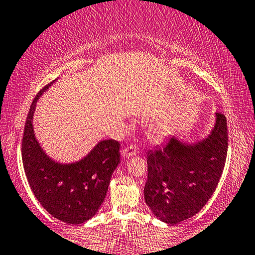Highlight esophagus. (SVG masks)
<instances>
[{
  "label": "esophagus",
  "mask_w": 255,
  "mask_h": 255,
  "mask_svg": "<svg viewBox=\"0 0 255 255\" xmlns=\"http://www.w3.org/2000/svg\"><path fill=\"white\" fill-rule=\"evenodd\" d=\"M137 152H138L137 146H136L135 144H131V145L126 146V148H125L123 151H121V155H123L125 158H129V157L135 156Z\"/></svg>",
  "instance_id": "34e87169"
}]
</instances>
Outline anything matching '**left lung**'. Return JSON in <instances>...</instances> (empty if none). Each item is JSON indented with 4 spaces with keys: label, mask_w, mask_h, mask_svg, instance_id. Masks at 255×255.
<instances>
[{
    "label": "left lung",
    "mask_w": 255,
    "mask_h": 255,
    "mask_svg": "<svg viewBox=\"0 0 255 255\" xmlns=\"http://www.w3.org/2000/svg\"><path fill=\"white\" fill-rule=\"evenodd\" d=\"M228 141L227 118L217 112L206 138L189 144L170 136L150 150L144 200L157 218L177 224L202 209L223 173Z\"/></svg>",
    "instance_id": "left-lung-1"
}]
</instances>
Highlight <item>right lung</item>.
Segmentation results:
<instances>
[{
	"label": "right lung",
	"mask_w": 255,
	"mask_h": 255,
	"mask_svg": "<svg viewBox=\"0 0 255 255\" xmlns=\"http://www.w3.org/2000/svg\"><path fill=\"white\" fill-rule=\"evenodd\" d=\"M32 102L21 141V159L28 185L46 211L67 224H82L95 216L105 199L114 170L120 163V143L100 141L84 158L62 164L46 155L33 130L37 100Z\"/></svg>",
	"instance_id": "add662e5"
}]
</instances>
